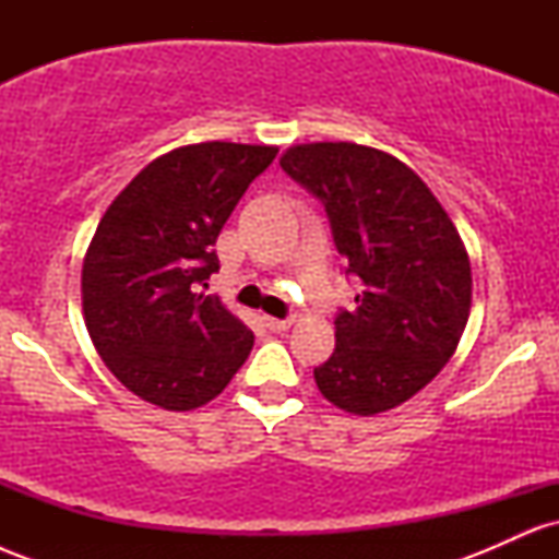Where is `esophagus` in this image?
Here are the masks:
<instances>
[{"mask_svg": "<svg viewBox=\"0 0 559 559\" xmlns=\"http://www.w3.org/2000/svg\"><path fill=\"white\" fill-rule=\"evenodd\" d=\"M262 323H265L267 331H286V329H292L294 318H271V316H262Z\"/></svg>", "mask_w": 559, "mask_h": 559, "instance_id": "1", "label": "esophagus"}]
</instances>
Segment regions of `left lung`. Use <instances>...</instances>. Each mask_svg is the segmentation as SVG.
<instances>
[{"label":"left lung","instance_id":"1","mask_svg":"<svg viewBox=\"0 0 559 559\" xmlns=\"http://www.w3.org/2000/svg\"><path fill=\"white\" fill-rule=\"evenodd\" d=\"M281 168L325 207L346 278L336 349L316 368L325 400L376 415L418 394L449 362L471 316V260L439 199L407 165L349 141L292 146Z\"/></svg>","mask_w":559,"mask_h":559}]
</instances>
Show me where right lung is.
Returning a JSON list of instances; mask_svg holds the SVG:
<instances>
[{
    "mask_svg": "<svg viewBox=\"0 0 559 559\" xmlns=\"http://www.w3.org/2000/svg\"><path fill=\"white\" fill-rule=\"evenodd\" d=\"M275 146H181L115 197L83 260L88 336L128 391L163 409L215 400L241 368L254 333L207 288L215 241Z\"/></svg>",
    "mask_w": 559,
    "mask_h": 559,
    "instance_id": "add662e5",
    "label": "right lung"
}]
</instances>
